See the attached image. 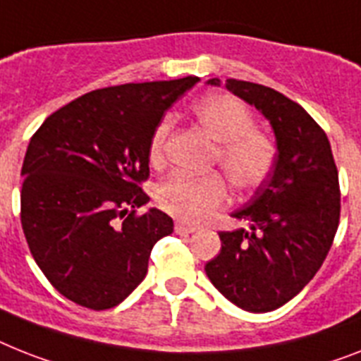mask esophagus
Segmentation results:
<instances>
[{"label":"esophagus","mask_w":361,"mask_h":361,"mask_svg":"<svg viewBox=\"0 0 361 361\" xmlns=\"http://www.w3.org/2000/svg\"><path fill=\"white\" fill-rule=\"evenodd\" d=\"M195 231H197V228L192 227V225H186V223H183V221L175 223V232H177V234H180V236H188V234H193Z\"/></svg>","instance_id":"34e87169"}]
</instances>
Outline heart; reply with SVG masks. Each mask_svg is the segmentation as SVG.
Here are the masks:
<instances>
[{"instance_id":"1","label":"heart","mask_w":361,"mask_h":361,"mask_svg":"<svg viewBox=\"0 0 361 361\" xmlns=\"http://www.w3.org/2000/svg\"><path fill=\"white\" fill-rule=\"evenodd\" d=\"M193 116L217 144L216 160L236 190L260 186L276 162V145L255 129V118L243 101L228 94L204 95L193 105ZM171 120L162 118L149 140V160H164ZM154 199L164 212L188 223H201L223 207L227 184L219 173H173L157 188Z\"/></svg>"}]
</instances>
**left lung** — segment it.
<instances>
[{"instance_id": "1", "label": "left lung", "mask_w": 361, "mask_h": 361, "mask_svg": "<svg viewBox=\"0 0 361 361\" xmlns=\"http://www.w3.org/2000/svg\"><path fill=\"white\" fill-rule=\"evenodd\" d=\"M225 88L266 116L279 153L269 178L232 214L249 231L219 232L221 251L204 271L238 308L264 314L293 299L323 266L339 225L338 168L326 134L299 103L247 80L227 79Z\"/></svg>"}]
</instances>
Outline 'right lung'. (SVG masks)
<instances>
[{"label":"right lung","mask_w":361,"mask_h":361,"mask_svg":"<svg viewBox=\"0 0 361 361\" xmlns=\"http://www.w3.org/2000/svg\"><path fill=\"white\" fill-rule=\"evenodd\" d=\"M197 77L109 86L53 112L32 134L22 175V228L59 293L114 308L147 275L149 255L173 219L149 201V140Z\"/></svg>","instance_id":"1"}]
</instances>
